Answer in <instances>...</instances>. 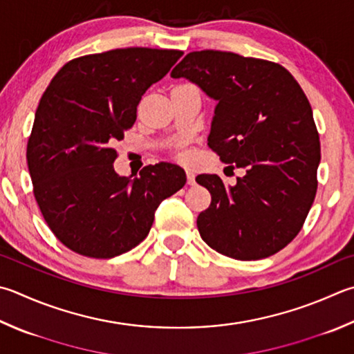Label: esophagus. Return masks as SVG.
<instances>
[{
    "instance_id": "obj_1",
    "label": "esophagus",
    "mask_w": 354,
    "mask_h": 354,
    "mask_svg": "<svg viewBox=\"0 0 354 354\" xmlns=\"http://www.w3.org/2000/svg\"><path fill=\"white\" fill-rule=\"evenodd\" d=\"M187 171V183H189V185H195L196 184V179H195V171L192 170V169H187L185 170Z\"/></svg>"
}]
</instances>
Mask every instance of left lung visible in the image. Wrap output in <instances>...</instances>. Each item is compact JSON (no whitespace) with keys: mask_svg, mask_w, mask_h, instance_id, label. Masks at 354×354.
Instances as JSON below:
<instances>
[{"mask_svg":"<svg viewBox=\"0 0 354 354\" xmlns=\"http://www.w3.org/2000/svg\"><path fill=\"white\" fill-rule=\"evenodd\" d=\"M170 75L216 100L209 149L246 169L235 185L196 176L212 195L196 220L201 239L235 260L279 252L300 232L317 190L320 142L305 93L277 63L221 50L190 53Z\"/></svg>","mask_w":354,"mask_h":354,"instance_id":"obj_1","label":"left lung"}]
</instances>
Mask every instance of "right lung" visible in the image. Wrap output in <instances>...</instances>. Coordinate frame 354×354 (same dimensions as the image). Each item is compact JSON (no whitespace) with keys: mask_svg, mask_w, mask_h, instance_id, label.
<instances>
[{"mask_svg":"<svg viewBox=\"0 0 354 354\" xmlns=\"http://www.w3.org/2000/svg\"><path fill=\"white\" fill-rule=\"evenodd\" d=\"M183 54L125 48L79 57L41 95L26 159L43 218L74 252L93 259L128 252L149 235L158 205L187 181L171 162L119 176L111 147L136 122L147 89Z\"/></svg>","mask_w":354,"mask_h":354,"instance_id":"add662e5","label":"right lung"}]
</instances>
